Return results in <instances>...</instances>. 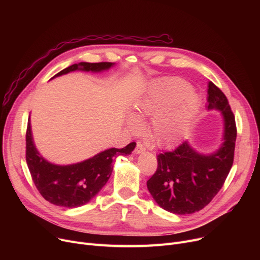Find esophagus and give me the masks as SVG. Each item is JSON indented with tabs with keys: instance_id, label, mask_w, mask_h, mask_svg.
<instances>
[{
	"instance_id": "34e87169",
	"label": "esophagus",
	"mask_w": 260,
	"mask_h": 260,
	"mask_svg": "<svg viewBox=\"0 0 260 260\" xmlns=\"http://www.w3.org/2000/svg\"><path fill=\"white\" fill-rule=\"evenodd\" d=\"M145 151V147H144V145L141 143V142H137V145H136V147H135V149H134V154L135 155H139V154H141V153H143Z\"/></svg>"
}]
</instances>
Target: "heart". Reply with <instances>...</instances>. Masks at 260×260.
<instances>
[{
	"label": "heart",
	"instance_id": "heart-1",
	"mask_svg": "<svg viewBox=\"0 0 260 260\" xmlns=\"http://www.w3.org/2000/svg\"><path fill=\"white\" fill-rule=\"evenodd\" d=\"M199 108V95L180 78H166L153 87L147 97L134 106L128 125L137 129L142 118L156 114L148 132L158 145L178 141Z\"/></svg>",
	"mask_w": 260,
	"mask_h": 260
}]
</instances>
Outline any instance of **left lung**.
Instances as JSON below:
<instances>
[{"label": "left lung", "mask_w": 260, "mask_h": 260, "mask_svg": "<svg viewBox=\"0 0 260 260\" xmlns=\"http://www.w3.org/2000/svg\"><path fill=\"white\" fill-rule=\"evenodd\" d=\"M207 108L220 111L222 115L220 147L212 154H201L183 141L173 151L157 156V171L146 183L159 207L173 214H193L208 206L233 166L237 136L235 117L224 93L211 81Z\"/></svg>", "instance_id": "obj_1"}]
</instances>
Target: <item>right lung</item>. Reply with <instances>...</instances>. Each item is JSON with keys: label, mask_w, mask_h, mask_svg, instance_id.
I'll return each instance as SVG.
<instances>
[{"label": "right lung", "mask_w": 260, "mask_h": 260, "mask_svg": "<svg viewBox=\"0 0 260 260\" xmlns=\"http://www.w3.org/2000/svg\"><path fill=\"white\" fill-rule=\"evenodd\" d=\"M114 65L115 63L111 62H80L66 67L54 77L75 71L100 73ZM135 146L136 143L132 142L123 148L105 149L92 158L75 165L58 166L48 162L39 154L34 143L30 119L27 124L26 162L32 181L45 200L59 207L78 208L89 202L108 181L115 158L120 155H131Z\"/></svg>", "instance_id": "obj_1"}]
</instances>
